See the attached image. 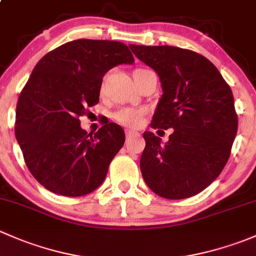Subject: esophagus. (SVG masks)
Returning <instances> with one entry per match:
<instances>
[{
    "instance_id": "esophagus-1",
    "label": "esophagus",
    "mask_w": 256,
    "mask_h": 256,
    "mask_svg": "<svg viewBox=\"0 0 256 256\" xmlns=\"http://www.w3.org/2000/svg\"><path fill=\"white\" fill-rule=\"evenodd\" d=\"M134 136H135V138H138V136H140V134L136 132V131H132V130L126 131V138H134Z\"/></svg>"
}]
</instances>
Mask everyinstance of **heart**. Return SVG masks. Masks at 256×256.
<instances>
[{
    "instance_id": "heart-1",
    "label": "heart",
    "mask_w": 256,
    "mask_h": 256,
    "mask_svg": "<svg viewBox=\"0 0 256 256\" xmlns=\"http://www.w3.org/2000/svg\"><path fill=\"white\" fill-rule=\"evenodd\" d=\"M144 69H136L135 72H141ZM134 72V73H135ZM144 110L135 109V108H121V109L116 110L112 114V118L118 122L120 125L126 126V128H135L142 124L144 120Z\"/></svg>"
}]
</instances>
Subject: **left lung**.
I'll list each match as a JSON object with an SVG mask.
<instances>
[{"label": "left lung", "instance_id": "obj_1", "mask_svg": "<svg viewBox=\"0 0 256 256\" xmlns=\"http://www.w3.org/2000/svg\"><path fill=\"white\" fill-rule=\"evenodd\" d=\"M132 53L160 76L164 94L152 128H174L168 142L144 131L140 160L152 192L167 200L192 197L223 171L238 131L230 86L206 56L171 46H135Z\"/></svg>", "mask_w": 256, "mask_h": 256}]
</instances>
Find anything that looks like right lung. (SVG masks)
<instances>
[{
    "mask_svg": "<svg viewBox=\"0 0 256 256\" xmlns=\"http://www.w3.org/2000/svg\"><path fill=\"white\" fill-rule=\"evenodd\" d=\"M132 63L124 43L76 40L50 50L34 66L18 98L14 134L28 170L48 190L80 197L104 182L125 132L105 120L88 134L79 118L99 102L105 73Z\"/></svg>",
    "mask_w": 256,
    "mask_h": 256,
    "instance_id": "obj_1",
    "label": "right lung"
}]
</instances>
